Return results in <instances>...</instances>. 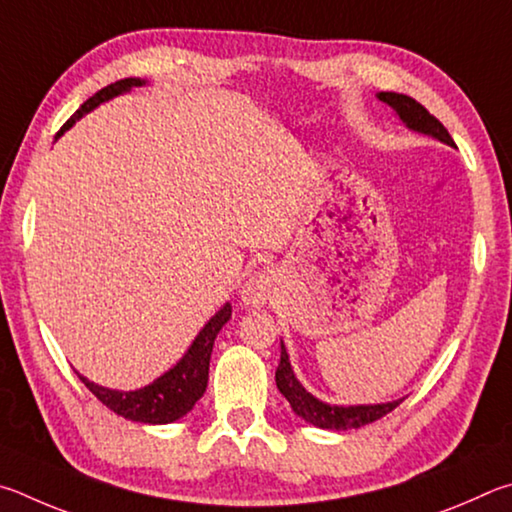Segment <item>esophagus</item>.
<instances>
[{"label": "esophagus", "mask_w": 512, "mask_h": 512, "mask_svg": "<svg viewBox=\"0 0 512 512\" xmlns=\"http://www.w3.org/2000/svg\"><path fill=\"white\" fill-rule=\"evenodd\" d=\"M274 285L276 279L272 270H258L249 276L245 288H242V299H245L249 306H263V303L272 297Z\"/></svg>", "instance_id": "esophagus-1"}]
</instances>
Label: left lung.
<instances>
[{
    "instance_id": "obj_1",
    "label": "left lung",
    "mask_w": 512,
    "mask_h": 512,
    "mask_svg": "<svg viewBox=\"0 0 512 512\" xmlns=\"http://www.w3.org/2000/svg\"><path fill=\"white\" fill-rule=\"evenodd\" d=\"M378 96L380 101L389 103L393 110L400 114V119L405 121L409 128L432 134V137L454 146V141L450 137V132L445 130V125L438 121L434 114H429V110H425L416 98H411L407 94H396V92H380ZM276 387H279L283 396L288 398L294 414L301 416L303 420H308V423H312L315 427L342 429V432L344 429H357V427L371 425L382 416L391 414V411L402 402V400H396V402H387V405H366V407L364 405L333 407V405H326V402H319L301 387L297 378H294L288 353H285V346L281 348V362H279V369H276Z\"/></svg>"
}]
</instances>
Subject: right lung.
<instances>
[{
	"label": "right lung",
	"mask_w": 512,
	"mask_h": 512,
	"mask_svg": "<svg viewBox=\"0 0 512 512\" xmlns=\"http://www.w3.org/2000/svg\"><path fill=\"white\" fill-rule=\"evenodd\" d=\"M137 85H143L139 78H123L103 87L101 92H96L92 98H87V101L80 105V110H76V114L62 125L58 137L67 128H71V125L76 123V119H80L85 112L94 110L98 103H103L107 98H112L121 92H128L130 87H137ZM229 317H231V306L227 303V306H224L218 315H215L209 324L202 328V333L195 337L193 346L188 348V353L182 357V362H179L175 369H170L168 373L161 375L159 380H155L139 391H128V393L112 391L85 380L83 375H78V378L83 380L85 387L92 391L107 409H112L114 414H119L128 420H137V423H150V425L173 423V420L188 414L195 402L202 398V393L206 391L213 342L222 330V326L229 321Z\"/></svg>",
	"instance_id": "1"
}]
</instances>
